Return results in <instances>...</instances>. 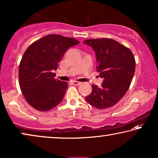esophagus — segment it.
Returning a JSON list of instances; mask_svg holds the SVG:
<instances>
[{"instance_id": "34e87169", "label": "esophagus", "mask_w": 158, "mask_h": 158, "mask_svg": "<svg viewBox=\"0 0 158 158\" xmlns=\"http://www.w3.org/2000/svg\"><path fill=\"white\" fill-rule=\"evenodd\" d=\"M72 83V84H74V85H79V84H81V82L77 81H73Z\"/></svg>"}]
</instances>
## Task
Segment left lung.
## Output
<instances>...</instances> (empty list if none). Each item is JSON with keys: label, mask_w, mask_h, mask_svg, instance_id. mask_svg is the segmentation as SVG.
I'll return each instance as SVG.
<instances>
[{"label": "left lung", "mask_w": 158, "mask_h": 158, "mask_svg": "<svg viewBox=\"0 0 158 158\" xmlns=\"http://www.w3.org/2000/svg\"><path fill=\"white\" fill-rule=\"evenodd\" d=\"M84 44L96 53L97 72L104 79L100 88L92 84V91L85 99L97 109L116 104L130 87L135 70V59L130 48L111 39H87Z\"/></svg>", "instance_id": "1"}]
</instances>
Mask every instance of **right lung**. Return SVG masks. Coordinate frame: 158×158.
Instances as JSON below:
<instances>
[{"label": "right lung", "instance_id": "1", "mask_svg": "<svg viewBox=\"0 0 158 158\" xmlns=\"http://www.w3.org/2000/svg\"><path fill=\"white\" fill-rule=\"evenodd\" d=\"M79 42L58 34L42 37L28 46L19 64V85L26 102L47 112L61 102L68 84L55 79L54 70L69 47Z\"/></svg>", "mask_w": 158, "mask_h": 158}]
</instances>
